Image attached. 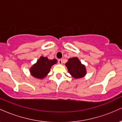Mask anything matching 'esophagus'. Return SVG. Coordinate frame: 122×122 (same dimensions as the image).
I'll use <instances>...</instances> for the list:
<instances>
[{
    "mask_svg": "<svg viewBox=\"0 0 122 122\" xmlns=\"http://www.w3.org/2000/svg\"><path fill=\"white\" fill-rule=\"evenodd\" d=\"M58 63H59L60 64H62V59H59L58 60Z\"/></svg>",
    "mask_w": 122,
    "mask_h": 122,
    "instance_id": "1",
    "label": "esophagus"
}]
</instances>
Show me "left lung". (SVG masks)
I'll use <instances>...</instances> for the list:
<instances>
[{
    "instance_id": "1",
    "label": "left lung",
    "mask_w": 122,
    "mask_h": 122,
    "mask_svg": "<svg viewBox=\"0 0 122 122\" xmlns=\"http://www.w3.org/2000/svg\"><path fill=\"white\" fill-rule=\"evenodd\" d=\"M68 72L75 79H80L85 76L86 71L85 66L81 63L77 57L70 58L65 64Z\"/></svg>"
}]
</instances>
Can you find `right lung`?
Masks as SVG:
<instances>
[{
  "label": "right lung",
  "mask_w": 122,
  "mask_h": 122,
  "mask_svg": "<svg viewBox=\"0 0 122 122\" xmlns=\"http://www.w3.org/2000/svg\"><path fill=\"white\" fill-rule=\"evenodd\" d=\"M57 62V60H49L47 57L41 56L30 68L31 75L37 79H43L49 73L51 67Z\"/></svg>",
  "instance_id": "1"
}]
</instances>
